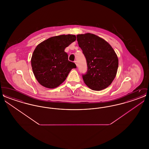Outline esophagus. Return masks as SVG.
Returning a JSON list of instances; mask_svg holds the SVG:
<instances>
[{
  "instance_id": "34e87169",
  "label": "esophagus",
  "mask_w": 149,
  "mask_h": 149,
  "mask_svg": "<svg viewBox=\"0 0 149 149\" xmlns=\"http://www.w3.org/2000/svg\"><path fill=\"white\" fill-rule=\"evenodd\" d=\"M74 63H75V64H76V65H77V66H78V64H77V61H74Z\"/></svg>"
}]
</instances>
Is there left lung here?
<instances>
[{
  "mask_svg": "<svg viewBox=\"0 0 149 149\" xmlns=\"http://www.w3.org/2000/svg\"><path fill=\"white\" fill-rule=\"evenodd\" d=\"M79 46L84 55L88 70L84 82L93 91L106 89L116 76L118 59L112 46L104 39L90 33L78 35Z\"/></svg>",
  "mask_w": 149,
  "mask_h": 149,
  "instance_id": "obj_1",
  "label": "left lung"
}]
</instances>
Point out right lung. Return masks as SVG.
I'll use <instances>...</instances> for the list:
<instances>
[{
    "instance_id": "obj_1",
    "label": "right lung",
    "mask_w": 149,
    "mask_h": 149,
    "mask_svg": "<svg viewBox=\"0 0 149 149\" xmlns=\"http://www.w3.org/2000/svg\"><path fill=\"white\" fill-rule=\"evenodd\" d=\"M76 40L72 35L50 37L38 44L31 58L33 72L38 82L47 88H55L66 79L75 63L68 60L65 49Z\"/></svg>"
}]
</instances>
